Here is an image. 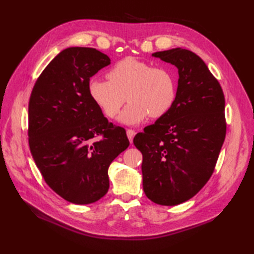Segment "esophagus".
I'll list each match as a JSON object with an SVG mask.
<instances>
[{
    "label": "esophagus",
    "instance_id": "obj_1",
    "mask_svg": "<svg viewBox=\"0 0 254 254\" xmlns=\"http://www.w3.org/2000/svg\"><path fill=\"white\" fill-rule=\"evenodd\" d=\"M135 134H136V132L132 130V128H127V135L128 137V139H130V142L133 141V137L135 136Z\"/></svg>",
    "mask_w": 254,
    "mask_h": 254
}]
</instances>
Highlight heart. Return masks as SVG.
<instances>
[{
    "instance_id": "obj_1",
    "label": "heart",
    "mask_w": 254,
    "mask_h": 254,
    "mask_svg": "<svg viewBox=\"0 0 254 254\" xmlns=\"http://www.w3.org/2000/svg\"><path fill=\"white\" fill-rule=\"evenodd\" d=\"M107 77L89 80V96L109 118L118 115L127 97L130 104L120 116L124 124H138L148 116L163 117L176 101L177 76L167 66L126 58L108 71Z\"/></svg>"
}]
</instances>
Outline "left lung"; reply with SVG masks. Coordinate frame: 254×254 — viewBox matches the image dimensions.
<instances>
[{
    "mask_svg": "<svg viewBox=\"0 0 254 254\" xmlns=\"http://www.w3.org/2000/svg\"><path fill=\"white\" fill-rule=\"evenodd\" d=\"M179 72L177 97L168 113L136 134L143 155V189L156 204L174 206L206 185L226 137L225 96L201 58L190 50L153 53Z\"/></svg>",
    "mask_w": 254,
    "mask_h": 254,
    "instance_id": "8db88e82",
    "label": "left lung"
}]
</instances>
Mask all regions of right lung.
I'll use <instances>...</instances> for the list:
<instances>
[{
    "label": "right lung",
    "instance_id": "right-lung-1",
    "mask_svg": "<svg viewBox=\"0 0 254 254\" xmlns=\"http://www.w3.org/2000/svg\"><path fill=\"white\" fill-rule=\"evenodd\" d=\"M110 64L94 48L72 47L48 64L32 88L28 143L46 183L67 202L90 204L109 189L108 168L130 142L88 93L90 77Z\"/></svg>",
    "mask_w": 254,
    "mask_h": 254
}]
</instances>
